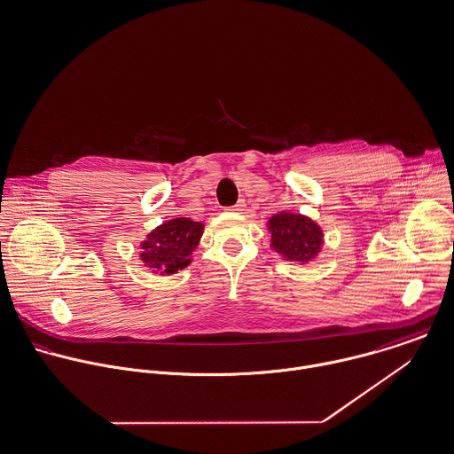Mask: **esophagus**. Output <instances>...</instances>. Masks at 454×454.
<instances>
[{"instance_id":"obj_1","label":"esophagus","mask_w":454,"mask_h":454,"mask_svg":"<svg viewBox=\"0 0 454 454\" xmlns=\"http://www.w3.org/2000/svg\"><path fill=\"white\" fill-rule=\"evenodd\" d=\"M244 207H246V201L244 200H239L233 207H230L228 210H233V212H239V210H244Z\"/></svg>"}]
</instances>
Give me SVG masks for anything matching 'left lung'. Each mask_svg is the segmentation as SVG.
Segmentation results:
<instances>
[{
    "mask_svg": "<svg viewBox=\"0 0 454 454\" xmlns=\"http://www.w3.org/2000/svg\"><path fill=\"white\" fill-rule=\"evenodd\" d=\"M272 247L286 260L307 263L314 260L323 246L321 228L301 214L280 212L269 221Z\"/></svg>",
    "mask_w": 454,
    "mask_h": 454,
    "instance_id": "1",
    "label": "left lung"
}]
</instances>
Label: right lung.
Returning a JSON list of instances; mask_svg holds the SVG:
<instances>
[{
    "label": "right lung",
    "mask_w": 454,
    "mask_h": 454,
    "mask_svg": "<svg viewBox=\"0 0 454 454\" xmlns=\"http://www.w3.org/2000/svg\"><path fill=\"white\" fill-rule=\"evenodd\" d=\"M201 233L203 224L187 217L167 221L147 235L140 258L153 272L176 273L191 263L189 256L196 249Z\"/></svg>",
    "instance_id": "right-lung-1"
}]
</instances>
